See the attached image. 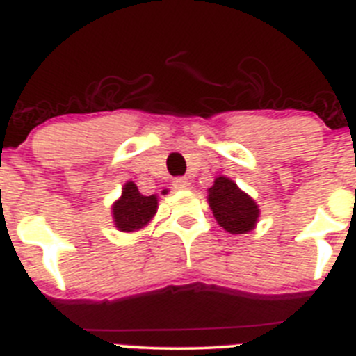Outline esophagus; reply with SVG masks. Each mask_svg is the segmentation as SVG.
<instances>
[{
    "label": "esophagus",
    "instance_id": "34e87169",
    "mask_svg": "<svg viewBox=\"0 0 356 356\" xmlns=\"http://www.w3.org/2000/svg\"><path fill=\"white\" fill-rule=\"evenodd\" d=\"M191 186V182L186 177H175L174 179V188L175 189H188Z\"/></svg>",
    "mask_w": 356,
    "mask_h": 356
}]
</instances>
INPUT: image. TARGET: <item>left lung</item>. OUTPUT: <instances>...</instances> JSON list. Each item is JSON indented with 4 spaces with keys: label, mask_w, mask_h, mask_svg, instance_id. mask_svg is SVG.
<instances>
[{
    "label": "left lung",
    "mask_w": 356,
    "mask_h": 356,
    "mask_svg": "<svg viewBox=\"0 0 356 356\" xmlns=\"http://www.w3.org/2000/svg\"><path fill=\"white\" fill-rule=\"evenodd\" d=\"M209 205L219 226L231 234L248 233L259 219L257 203L224 175L209 188Z\"/></svg>",
    "instance_id": "left-lung-1"
}]
</instances>
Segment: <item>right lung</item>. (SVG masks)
<instances>
[{"mask_svg": "<svg viewBox=\"0 0 356 356\" xmlns=\"http://www.w3.org/2000/svg\"><path fill=\"white\" fill-rule=\"evenodd\" d=\"M161 195H167L165 189ZM158 209V196L140 195L137 186L132 181L123 186L122 198L116 200L113 205V220L120 231H137L146 226L154 217Z\"/></svg>", "mask_w": 356, "mask_h": 356, "instance_id": "obj_1", "label": "right lung"}]
</instances>
